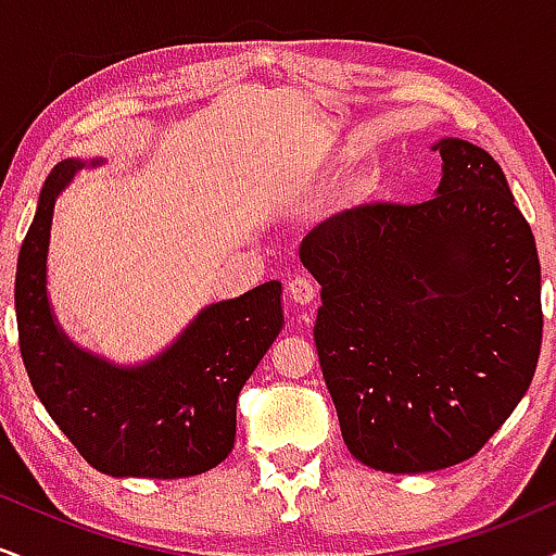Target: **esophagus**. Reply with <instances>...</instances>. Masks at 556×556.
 Masks as SVG:
<instances>
[{"instance_id": "1", "label": "esophagus", "mask_w": 556, "mask_h": 556, "mask_svg": "<svg viewBox=\"0 0 556 556\" xmlns=\"http://www.w3.org/2000/svg\"><path fill=\"white\" fill-rule=\"evenodd\" d=\"M287 298L298 305H314L316 303V285L308 277H295L287 285Z\"/></svg>"}]
</instances>
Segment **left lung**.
Returning a JSON list of instances; mask_svg holds the SVG:
<instances>
[{
  "label": "left lung",
  "mask_w": 556,
  "mask_h": 556,
  "mask_svg": "<svg viewBox=\"0 0 556 556\" xmlns=\"http://www.w3.org/2000/svg\"><path fill=\"white\" fill-rule=\"evenodd\" d=\"M431 149L429 201L348 208L300 242L342 439L384 473L473 457L526 397L544 331L535 240L502 167L460 138Z\"/></svg>",
  "instance_id": "8db88e82"
}]
</instances>
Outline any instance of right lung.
I'll return each mask as SVG.
<instances>
[{"mask_svg":"<svg viewBox=\"0 0 556 556\" xmlns=\"http://www.w3.org/2000/svg\"><path fill=\"white\" fill-rule=\"evenodd\" d=\"M101 162L65 159L38 193L15 274L25 371L54 424L101 473H206L232 452L240 389L282 331V282L274 279L206 305L167 350L136 366H119L75 344L49 303V235L56 198L75 172Z\"/></svg>","mask_w":556,"mask_h":556,"instance_id":"1","label":"right lung"}]
</instances>
